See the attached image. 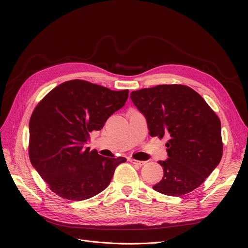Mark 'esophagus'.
Returning a JSON list of instances; mask_svg holds the SVG:
<instances>
[{"label": "esophagus", "mask_w": 248, "mask_h": 248, "mask_svg": "<svg viewBox=\"0 0 248 248\" xmlns=\"http://www.w3.org/2000/svg\"><path fill=\"white\" fill-rule=\"evenodd\" d=\"M129 162H131V163H133V164H135V165H138V166H142V165H145V163L146 162H142V161H138V160H135V159H129L128 160Z\"/></svg>", "instance_id": "34e87169"}]
</instances>
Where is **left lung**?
<instances>
[{
	"label": "left lung",
	"mask_w": 248,
	"mask_h": 248,
	"mask_svg": "<svg viewBox=\"0 0 248 248\" xmlns=\"http://www.w3.org/2000/svg\"><path fill=\"white\" fill-rule=\"evenodd\" d=\"M146 117L151 137H169L168 159L159 161L164 176L153 189L180 197L199 187L222 158L221 123L192 88L158 85L131 93Z\"/></svg>",
	"instance_id": "8db88e82"
}]
</instances>
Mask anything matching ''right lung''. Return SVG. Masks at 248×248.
I'll return each mask as SVG.
<instances>
[{"instance_id": "add662e5", "label": "right lung", "mask_w": 248, "mask_h": 248, "mask_svg": "<svg viewBox=\"0 0 248 248\" xmlns=\"http://www.w3.org/2000/svg\"><path fill=\"white\" fill-rule=\"evenodd\" d=\"M127 97L128 90L75 79L56 86L39 102L29 123V157L58 196L82 201L109 185L115 168L126 159L103 157L85 145L89 133L100 131Z\"/></svg>"}]
</instances>
